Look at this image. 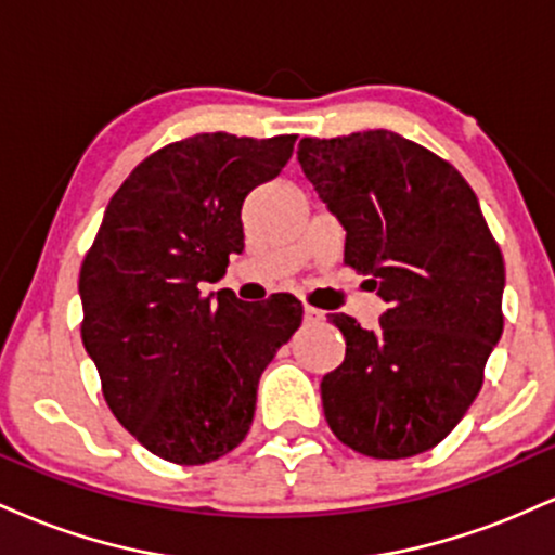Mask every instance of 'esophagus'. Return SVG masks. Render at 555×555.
I'll list each match as a JSON object with an SVG mask.
<instances>
[{
	"label": "esophagus",
	"instance_id": "esophagus-1",
	"mask_svg": "<svg viewBox=\"0 0 555 555\" xmlns=\"http://www.w3.org/2000/svg\"><path fill=\"white\" fill-rule=\"evenodd\" d=\"M302 315H305V323H321L323 318V310H318V308H310V305H305V310H302Z\"/></svg>",
	"mask_w": 555,
	"mask_h": 555
}]
</instances>
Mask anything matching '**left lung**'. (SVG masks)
Returning a JSON list of instances; mask_svg holds the SVG:
<instances>
[{"label":"left lung","instance_id":"obj_1","mask_svg":"<svg viewBox=\"0 0 555 555\" xmlns=\"http://www.w3.org/2000/svg\"><path fill=\"white\" fill-rule=\"evenodd\" d=\"M297 162L347 232L344 263L388 302L378 331L331 315L347 354L321 380L328 428L373 460L423 454L469 410L501 339L499 245L460 171L397 132L302 138Z\"/></svg>","mask_w":555,"mask_h":555}]
</instances>
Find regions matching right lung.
I'll return each instance as SVG.
<instances>
[{"instance_id":"obj_1","label":"right lung","mask_w":555,"mask_h":555,"mask_svg":"<svg viewBox=\"0 0 555 555\" xmlns=\"http://www.w3.org/2000/svg\"><path fill=\"white\" fill-rule=\"evenodd\" d=\"M295 140L201 132L164 145L114 193L82 260L80 334L101 391L162 460L208 464L240 446L260 373L302 323L292 295H201L242 253V203L284 169Z\"/></svg>"}]
</instances>
